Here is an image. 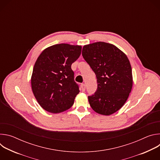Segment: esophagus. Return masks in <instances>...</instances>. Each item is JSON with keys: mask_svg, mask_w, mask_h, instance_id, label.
Instances as JSON below:
<instances>
[{"mask_svg": "<svg viewBox=\"0 0 160 160\" xmlns=\"http://www.w3.org/2000/svg\"><path fill=\"white\" fill-rule=\"evenodd\" d=\"M80 87H81V88H82V92H84V91L85 90V88H86L85 85L84 83H82V84H81V85H80Z\"/></svg>", "mask_w": 160, "mask_h": 160, "instance_id": "34e87169", "label": "esophagus"}]
</instances>
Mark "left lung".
Returning a JSON list of instances; mask_svg holds the SVG:
<instances>
[{
	"label": "left lung",
	"instance_id": "8db88e82",
	"mask_svg": "<svg viewBox=\"0 0 160 160\" xmlns=\"http://www.w3.org/2000/svg\"><path fill=\"white\" fill-rule=\"evenodd\" d=\"M82 56L97 78L96 92L88 96L91 108L102 115L117 112L125 103L132 87L128 58L115 45L103 42L84 45Z\"/></svg>",
	"mask_w": 160,
	"mask_h": 160
}]
</instances>
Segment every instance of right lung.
I'll return each mask as SVG.
<instances>
[{"mask_svg":"<svg viewBox=\"0 0 160 160\" xmlns=\"http://www.w3.org/2000/svg\"><path fill=\"white\" fill-rule=\"evenodd\" d=\"M82 47L67 43L45 49L33 67L31 83L40 106L52 113L70 109L79 93L72 64L80 56Z\"/></svg>","mask_w":160,"mask_h":160,"instance_id":"obj_1","label":"right lung"}]
</instances>
